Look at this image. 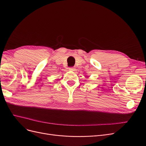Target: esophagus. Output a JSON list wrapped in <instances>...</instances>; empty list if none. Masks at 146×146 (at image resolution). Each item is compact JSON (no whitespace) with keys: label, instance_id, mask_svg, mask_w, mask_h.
<instances>
[{"label":"esophagus","instance_id":"34e87169","mask_svg":"<svg viewBox=\"0 0 146 146\" xmlns=\"http://www.w3.org/2000/svg\"><path fill=\"white\" fill-rule=\"evenodd\" d=\"M75 69H76V68H74V67H71V68H69V70H70V71H74Z\"/></svg>","mask_w":146,"mask_h":146}]
</instances>
